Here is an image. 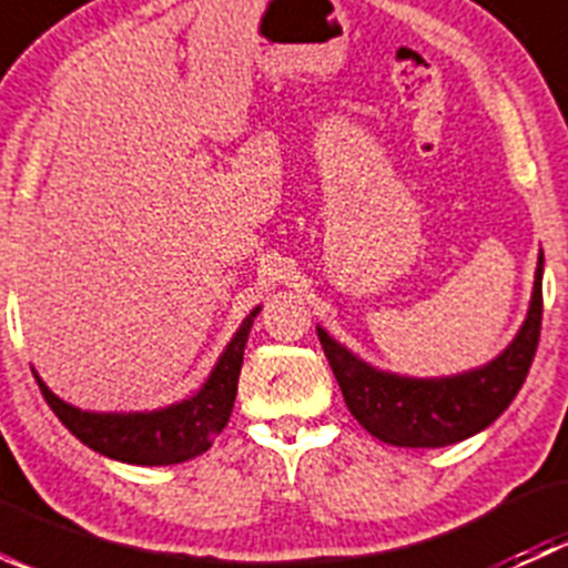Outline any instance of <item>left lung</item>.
Here are the masks:
<instances>
[{"instance_id":"obj_1","label":"left lung","mask_w":568,"mask_h":568,"mask_svg":"<svg viewBox=\"0 0 568 568\" xmlns=\"http://www.w3.org/2000/svg\"><path fill=\"white\" fill-rule=\"evenodd\" d=\"M541 277L538 252L528 316L514 341L491 363L454 376L417 379L379 371L316 326L348 412L365 432L398 448H445L484 432L508 409L530 371L541 332Z\"/></svg>"}]
</instances>
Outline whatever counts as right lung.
Masks as SVG:
<instances>
[{"mask_svg":"<svg viewBox=\"0 0 568 568\" xmlns=\"http://www.w3.org/2000/svg\"><path fill=\"white\" fill-rule=\"evenodd\" d=\"M261 305L242 321L236 335L216 359L214 371L197 393L175 404L151 412H90L68 404L54 395L32 371L40 393L49 400L62 426L82 439L90 450L106 459L140 464V467H162V464L189 462L211 448V439L227 426L233 400L239 390V374L244 363V346Z\"/></svg>","mask_w":568,"mask_h":568,"instance_id":"1","label":"right lung"}]
</instances>
